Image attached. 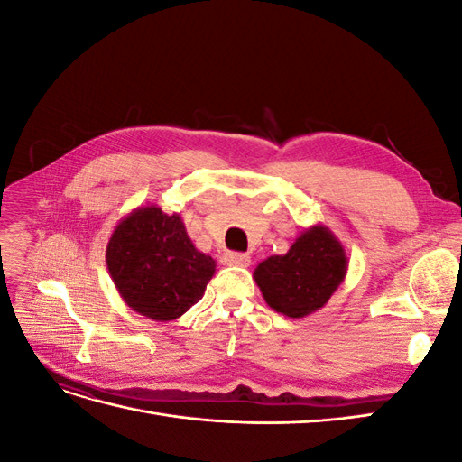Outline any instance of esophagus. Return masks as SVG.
Segmentation results:
<instances>
[{
	"label": "esophagus",
	"mask_w": 462,
	"mask_h": 462,
	"mask_svg": "<svg viewBox=\"0 0 462 462\" xmlns=\"http://www.w3.org/2000/svg\"><path fill=\"white\" fill-rule=\"evenodd\" d=\"M226 262L229 265H241V268H248V265H250V256L243 254V253H227L226 254Z\"/></svg>",
	"instance_id": "obj_1"
}]
</instances>
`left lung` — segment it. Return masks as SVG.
Wrapping results in <instances>:
<instances>
[{"mask_svg": "<svg viewBox=\"0 0 462 462\" xmlns=\"http://www.w3.org/2000/svg\"><path fill=\"white\" fill-rule=\"evenodd\" d=\"M346 270L345 246L318 223L297 236L287 254L260 262L254 279L270 309L287 318H304L328 304Z\"/></svg>", "mask_w": 462, "mask_h": 462, "instance_id": "left-lung-1", "label": "left lung"}]
</instances>
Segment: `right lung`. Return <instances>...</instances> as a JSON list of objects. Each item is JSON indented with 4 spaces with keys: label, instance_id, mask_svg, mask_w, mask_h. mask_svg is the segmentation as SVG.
I'll use <instances>...</instances> for the list:
<instances>
[{
    "label": "right lung",
    "instance_id": "1",
    "mask_svg": "<svg viewBox=\"0 0 462 462\" xmlns=\"http://www.w3.org/2000/svg\"><path fill=\"white\" fill-rule=\"evenodd\" d=\"M106 263L125 304L156 321L183 316L202 297L216 260L192 245L179 214L133 209L111 233Z\"/></svg>",
    "mask_w": 462,
    "mask_h": 462
}]
</instances>
